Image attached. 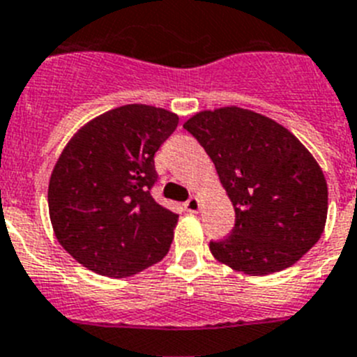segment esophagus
Masks as SVG:
<instances>
[{"instance_id":"34e87169","label":"esophagus","mask_w":357,"mask_h":357,"mask_svg":"<svg viewBox=\"0 0 357 357\" xmlns=\"http://www.w3.org/2000/svg\"><path fill=\"white\" fill-rule=\"evenodd\" d=\"M199 208H201V201L197 199V197H190V199L185 203V210H187V212H190V213L199 212Z\"/></svg>"}]
</instances>
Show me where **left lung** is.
Listing matches in <instances>:
<instances>
[{"mask_svg":"<svg viewBox=\"0 0 357 357\" xmlns=\"http://www.w3.org/2000/svg\"><path fill=\"white\" fill-rule=\"evenodd\" d=\"M183 127L213 161L235 208L231 234L210 243L219 262L262 277L298 262L320 241L327 181L293 132L237 105L199 111Z\"/></svg>","mask_w":357,"mask_h":357,"instance_id":"8db88e82","label":"left lung"}]
</instances>
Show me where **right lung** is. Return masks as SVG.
<instances>
[{
	"label": "right lung",
	"instance_id": "add662e5",
	"mask_svg": "<svg viewBox=\"0 0 357 357\" xmlns=\"http://www.w3.org/2000/svg\"><path fill=\"white\" fill-rule=\"evenodd\" d=\"M178 114L129 104L89 120L59 156L48 185L50 221L77 262L123 278L169 252L178 213L151 196L154 154L178 127Z\"/></svg>",
	"mask_w": 357,
	"mask_h": 357
}]
</instances>
